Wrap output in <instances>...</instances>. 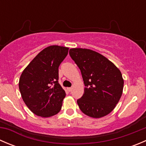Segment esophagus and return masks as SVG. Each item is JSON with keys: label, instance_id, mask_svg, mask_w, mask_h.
Wrapping results in <instances>:
<instances>
[{"label": "esophagus", "instance_id": "esophagus-1", "mask_svg": "<svg viewBox=\"0 0 146 146\" xmlns=\"http://www.w3.org/2000/svg\"><path fill=\"white\" fill-rule=\"evenodd\" d=\"M67 90H68V92H70V91H71L72 90H73V88H68Z\"/></svg>", "mask_w": 146, "mask_h": 146}]
</instances>
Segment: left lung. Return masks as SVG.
<instances>
[{"instance_id": "1", "label": "left lung", "mask_w": 146, "mask_h": 146, "mask_svg": "<svg viewBox=\"0 0 146 146\" xmlns=\"http://www.w3.org/2000/svg\"><path fill=\"white\" fill-rule=\"evenodd\" d=\"M69 54L81 71L84 94L77 100L88 117L101 118L110 114L119 102L123 88L120 70L99 53L88 48H70Z\"/></svg>"}]
</instances>
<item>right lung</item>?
Instances as JSON below:
<instances>
[{
    "label": "right lung",
    "mask_w": 146,
    "mask_h": 146,
    "mask_svg": "<svg viewBox=\"0 0 146 146\" xmlns=\"http://www.w3.org/2000/svg\"><path fill=\"white\" fill-rule=\"evenodd\" d=\"M69 48L52 45L41 51L22 73L19 89L29 110L42 117H50L61 110L66 92L58 83V66Z\"/></svg>",
    "instance_id": "right-lung-1"
}]
</instances>
